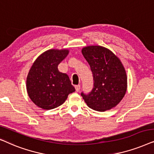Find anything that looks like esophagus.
Masks as SVG:
<instances>
[{"label":"esophagus","instance_id":"1","mask_svg":"<svg viewBox=\"0 0 154 154\" xmlns=\"http://www.w3.org/2000/svg\"><path fill=\"white\" fill-rule=\"evenodd\" d=\"M75 87L76 91H79L80 90V85H75Z\"/></svg>","mask_w":154,"mask_h":154}]
</instances>
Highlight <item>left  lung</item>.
Instances as JSON below:
<instances>
[{"label":"left lung","mask_w":154,"mask_h":154,"mask_svg":"<svg viewBox=\"0 0 154 154\" xmlns=\"http://www.w3.org/2000/svg\"><path fill=\"white\" fill-rule=\"evenodd\" d=\"M91 67L94 88L81 96L89 108L103 112L116 107L125 95L128 78L123 65L118 57L105 47L89 46L82 50Z\"/></svg>","instance_id":"8db88e82"}]
</instances>
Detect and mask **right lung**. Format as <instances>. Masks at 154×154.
Returning a JSON list of instances; mask_svg holds the SVG:
<instances>
[{
    "label": "right lung",
    "instance_id": "right-lung-1",
    "mask_svg": "<svg viewBox=\"0 0 154 154\" xmlns=\"http://www.w3.org/2000/svg\"><path fill=\"white\" fill-rule=\"evenodd\" d=\"M68 53L67 49H50L41 54L31 67L26 77V91L38 107L44 110L58 107L75 91L68 75L58 69Z\"/></svg>",
    "mask_w": 154,
    "mask_h": 154
}]
</instances>
